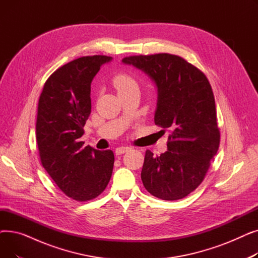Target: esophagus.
Returning a JSON list of instances; mask_svg holds the SVG:
<instances>
[{
  "instance_id": "34e87169",
  "label": "esophagus",
  "mask_w": 258,
  "mask_h": 258,
  "mask_svg": "<svg viewBox=\"0 0 258 258\" xmlns=\"http://www.w3.org/2000/svg\"><path fill=\"white\" fill-rule=\"evenodd\" d=\"M131 150V148L128 147V146H120V147H117L116 150H115V154L117 155V156H119V155H122V154H124V153H126V152H128Z\"/></svg>"
}]
</instances>
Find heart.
<instances>
[{
  "label": "heart",
  "instance_id": "b5f03b06",
  "mask_svg": "<svg viewBox=\"0 0 258 258\" xmlns=\"http://www.w3.org/2000/svg\"><path fill=\"white\" fill-rule=\"evenodd\" d=\"M113 85L116 88L118 93L122 92V91H125L134 86H137L136 81H135L127 74H118L113 80Z\"/></svg>",
  "mask_w": 258,
  "mask_h": 258
}]
</instances>
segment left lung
I'll list each match as a JSON object with an SVG mask.
<instances>
[{
    "label": "left lung",
    "mask_w": 258,
    "mask_h": 258,
    "mask_svg": "<svg viewBox=\"0 0 258 258\" xmlns=\"http://www.w3.org/2000/svg\"><path fill=\"white\" fill-rule=\"evenodd\" d=\"M122 62L136 67L154 81L158 92L155 123L171 132L165 153L154 157L146 151L143 185L158 199H183L204 180L220 146L209 81L198 68L168 53L128 56Z\"/></svg>",
    "instance_id": "1"
}]
</instances>
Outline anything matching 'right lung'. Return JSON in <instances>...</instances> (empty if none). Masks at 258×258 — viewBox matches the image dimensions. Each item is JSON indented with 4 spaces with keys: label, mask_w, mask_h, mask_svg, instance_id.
Wrapping results in <instances>:
<instances>
[{
    "label": "right lung",
    "mask_w": 258,
    "mask_h": 258,
    "mask_svg": "<svg viewBox=\"0 0 258 258\" xmlns=\"http://www.w3.org/2000/svg\"><path fill=\"white\" fill-rule=\"evenodd\" d=\"M111 56L94 55L60 67L46 81L37 107L36 142L43 167L75 201L98 197L112 177L114 153L80 141L91 114V84Z\"/></svg>",
    "instance_id": "right-lung-1"
}]
</instances>
